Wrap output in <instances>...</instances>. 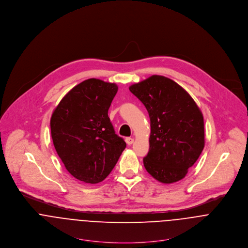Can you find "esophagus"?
<instances>
[{
  "mask_svg": "<svg viewBox=\"0 0 248 248\" xmlns=\"http://www.w3.org/2000/svg\"><path fill=\"white\" fill-rule=\"evenodd\" d=\"M126 143H127L128 145H132V144L134 143V139H132V138H127V139H126Z\"/></svg>",
  "mask_w": 248,
  "mask_h": 248,
  "instance_id": "34e87169",
  "label": "esophagus"
}]
</instances>
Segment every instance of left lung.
Returning a JSON list of instances; mask_svg holds the SVG:
<instances>
[{
    "label": "left lung",
    "mask_w": 248,
    "mask_h": 248,
    "mask_svg": "<svg viewBox=\"0 0 248 248\" xmlns=\"http://www.w3.org/2000/svg\"><path fill=\"white\" fill-rule=\"evenodd\" d=\"M129 89L147 108L151 121L145 169L162 183L182 179L204 148L200 108L182 87L165 76L152 75Z\"/></svg>",
    "instance_id": "left-lung-1"
}]
</instances>
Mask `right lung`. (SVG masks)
I'll return each mask as SVG.
<instances>
[{
	"label": "right lung",
	"mask_w": 248,
	"mask_h": 248,
	"mask_svg": "<svg viewBox=\"0 0 248 248\" xmlns=\"http://www.w3.org/2000/svg\"><path fill=\"white\" fill-rule=\"evenodd\" d=\"M117 90L114 83L85 80L72 88L52 112L54 148L68 172L85 183L104 180L126 148L108 116Z\"/></svg>",
	"instance_id": "obj_1"
}]
</instances>
